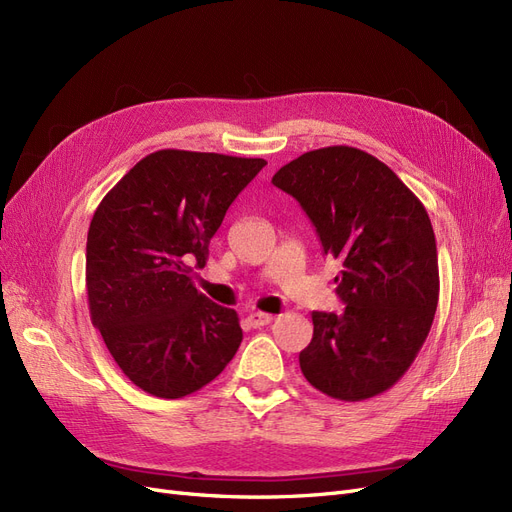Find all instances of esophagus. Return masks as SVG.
Returning a JSON list of instances; mask_svg holds the SVG:
<instances>
[{
	"mask_svg": "<svg viewBox=\"0 0 512 512\" xmlns=\"http://www.w3.org/2000/svg\"><path fill=\"white\" fill-rule=\"evenodd\" d=\"M271 320H273V316L265 314V312H254V314L247 316V322H250V327H254V329L265 327V324H269Z\"/></svg>",
	"mask_w": 512,
	"mask_h": 512,
	"instance_id": "obj_1",
	"label": "esophagus"
}]
</instances>
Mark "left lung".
Returning a JSON list of instances; mask_svg holds the SVG:
<instances>
[{
    "instance_id": "left-lung-1",
    "label": "left lung",
    "mask_w": 512,
    "mask_h": 512,
    "mask_svg": "<svg viewBox=\"0 0 512 512\" xmlns=\"http://www.w3.org/2000/svg\"><path fill=\"white\" fill-rule=\"evenodd\" d=\"M307 213L335 277L342 314L312 312L299 354L307 382L333 399L363 401L406 374L436 316L440 275L431 220L408 185L367 151H307L273 175Z\"/></svg>"
}]
</instances>
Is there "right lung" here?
I'll return each mask as SVG.
<instances>
[{
  "mask_svg": "<svg viewBox=\"0 0 512 512\" xmlns=\"http://www.w3.org/2000/svg\"><path fill=\"white\" fill-rule=\"evenodd\" d=\"M267 162L160 149L130 168L87 232L89 314L138 389L179 399L218 378L239 350L235 309L198 292L228 207Z\"/></svg>",
  "mask_w": 512,
  "mask_h": 512,
  "instance_id": "obj_1",
  "label": "right lung"
}]
</instances>
